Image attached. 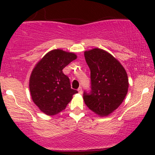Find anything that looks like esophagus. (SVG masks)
<instances>
[{
    "label": "esophagus",
    "instance_id": "1",
    "mask_svg": "<svg viewBox=\"0 0 155 155\" xmlns=\"http://www.w3.org/2000/svg\"><path fill=\"white\" fill-rule=\"evenodd\" d=\"M77 91H78V92H79V94H82V87H79V88L77 89Z\"/></svg>",
    "mask_w": 155,
    "mask_h": 155
}]
</instances>
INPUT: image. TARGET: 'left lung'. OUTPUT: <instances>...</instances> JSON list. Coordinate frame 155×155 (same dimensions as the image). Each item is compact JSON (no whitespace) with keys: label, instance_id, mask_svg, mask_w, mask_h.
<instances>
[{"label":"left lung","instance_id":"8db88e82","mask_svg":"<svg viewBox=\"0 0 155 155\" xmlns=\"http://www.w3.org/2000/svg\"><path fill=\"white\" fill-rule=\"evenodd\" d=\"M91 70V91L84 92L89 109L101 117L108 116L121 104L129 82L125 69L110 53L95 48L84 52Z\"/></svg>","mask_w":155,"mask_h":155}]
</instances>
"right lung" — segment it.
I'll return each instance as SVG.
<instances>
[{"mask_svg": "<svg viewBox=\"0 0 155 155\" xmlns=\"http://www.w3.org/2000/svg\"><path fill=\"white\" fill-rule=\"evenodd\" d=\"M76 58L73 52L53 49L33 69L29 80L30 92L32 101L43 113L57 115L64 110L73 95L78 93L71 88L70 79L63 73V69Z\"/></svg>", "mask_w": 155, "mask_h": 155, "instance_id": "add662e5", "label": "right lung"}]
</instances>
